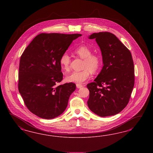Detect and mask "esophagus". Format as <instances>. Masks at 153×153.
<instances>
[{
	"label": "esophagus",
	"instance_id": "1",
	"mask_svg": "<svg viewBox=\"0 0 153 153\" xmlns=\"http://www.w3.org/2000/svg\"><path fill=\"white\" fill-rule=\"evenodd\" d=\"M76 87L78 88H81L82 87H83V86L82 85H80V84L77 83V84H76Z\"/></svg>",
	"mask_w": 153,
	"mask_h": 153
}]
</instances>
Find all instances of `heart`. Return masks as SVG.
Listing matches in <instances>:
<instances>
[{
  "label": "heart",
  "mask_w": 153,
  "mask_h": 153,
  "mask_svg": "<svg viewBox=\"0 0 153 153\" xmlns=\"http://www.w3.org/2000/svg\"><path fill=\"white\" fill-rule=\"evenodd\" d=\"M74 53L81 59H83V70L80 71H74L66 77V80L70 82L82 83L90 77L91 72H97L99 69L102 59L100 56L97 54H92V50L87 45H81L76 48ZM71 57L67 53L63 54L59 59L62 70L69 71L71 67Z\"/></svg>",
  "instance_id": "1"
}]
</instances>
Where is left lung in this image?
Instances as JSON below:
<instances>
[{
	"label": "left lung",
	"mask_w": 153,
	"mask_h": 153,
	"mask_svg": "<svg viewBox=\"0 0 153 153\" xmlns=\"http://www.w3.org/2000/svg\"><path fill=\"white\" fill-rule=\"evenodd\" d=\"M88 39H95L104 65L94 82L87 85L88 108L100 117L116 115L128 104L134 86L131 53L111 33H94Z\"/></svg>",
	"instance_id": "left-lung-1"
}]
</instances>
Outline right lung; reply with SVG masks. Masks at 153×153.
I'll use <instances>...</instances> for the list:
<instances>
[{
	"instance_id": "right-lung-1",
	"label": "right lung",
	"mask_w": 153,
	"mask_h": 153,
	"mask_svg": "<svg viewBox=\"0 0 153 153\" xmlns=\"http://www.w3.org/2000/svg\"><path fill=\"white\" fill-rule=\"evenodd\" d=\"M81 35L42 33L33 39L21 56L19 92L28 109L39 117L54 118L67 107L76 84L56 86L63 79L59 59L72 41Z\"/></svg>"
}]
</instances>
